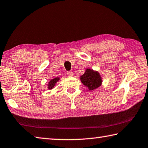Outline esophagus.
<instances>
[{"label": "esophagus", "mask_w": 148, "mask_h": 148, "mask_svg": "<svg viewBox=\"0 0 148 148\" xmlns=\"http://www.w3.org/2000/svg\"><path fill=\"white\" fill-rule=\"evenodd\" d=\"M66 74L69 76H73L74 73H73V72H72V71H68L66 72Z\"/></svg>", "instance_id": "34e87169"}]
</instances>
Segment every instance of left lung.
I'll use <instances>...</instances> for the list:
<instances>
[{"label":"left lung","instance_id":"1","mask_svg":"<svg viewBox=\"0 0 148 148\" xmlns=\"http://www.w3.org/2000/svg\"><path fill=\"white\" fill-rule=\"evenodd\" d=\"M82 83L90 90L97 88L101 85L102 79L100 73L92 69H87L82 76H80Z\"/></svg>","mask_w":148,"mask_h":148}]
</instances>
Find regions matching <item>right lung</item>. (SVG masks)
Segmentation results:
<instances>
[{
	"label": "right lung",
	"instance_id": "1",
	"mask_svg": "<svg viewBox=\"0 0 148 148\" xmlns=\"http://www.w3.org/2000/svg\"><path fill=\"white\" fill-rule=\"evenodd\" d=\"M59 80H60V77H55L54 79H51L50 81L48 82V89H52L53 87L56 85V83H57Z\"/></svg>",
	"mask_w": 148,
	"mask_h": 148
}]
</instances>
